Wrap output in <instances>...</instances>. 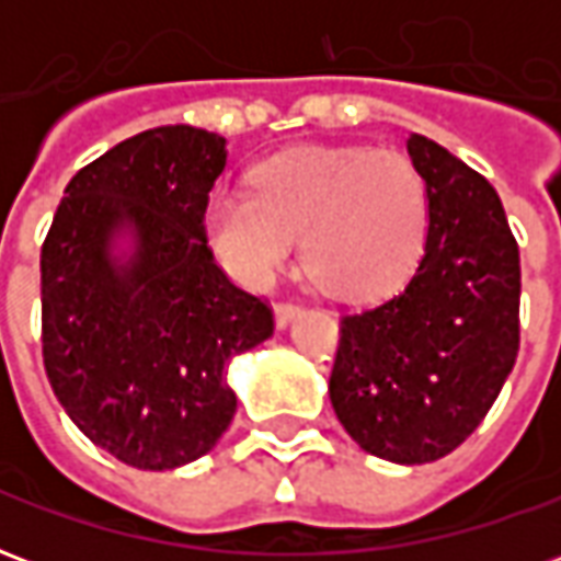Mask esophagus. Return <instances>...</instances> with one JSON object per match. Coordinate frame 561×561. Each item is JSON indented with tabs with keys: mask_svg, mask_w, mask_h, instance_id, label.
Instances as JSON below:
<instances>
[{
	"mask_svg": "<svg viewBox=\"0 0 561 561\" xmlns=\"http://www.w3.org/2000/svg\"><path fill=\"white\" fill-rule=\"evenodd\" d=\"M297 316H300V306L297 304H276V309H273V318H276V328L279 330L288 328Z\"/></svg>",
	"mask_w": 561,
	"mask_h": 561,
	"instance_id": "esophagus-1",
	"label": "esophagus"
}]
</instances>
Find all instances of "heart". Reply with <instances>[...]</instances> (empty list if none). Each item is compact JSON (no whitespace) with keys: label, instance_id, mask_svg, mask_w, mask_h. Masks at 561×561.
Instances as JSON below:
<instances>
[{"label":"heart","instance_id":"obj_1","mask_svg":"<svg viewBox=\"0 0 561 561\" xmlns=\"http://www.w3.org/2000/svg\"><path fill=\"white\" fill-rule=\"evenodd\" d=\"M204 233L249 288L273 282L304 233V264L342 297H373L409 273L426 233V183L390 149H300L264 161L255 192L216 188Z\"/></svg>","mask_w":561,"mask_h":561}]
</instances>
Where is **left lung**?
<instances>
[{
    "mask_svg": "<svg viewBox=\"0 0 561 561\" xmlns=\"http://www.w3.org/2000/svg\"><path fill=\"white\" fill-rule=\"evenodd\" d=\"M426 233L412 276L385 304L342 318L333 412L373 457L421 466L469 438L519 352V249L495 188L435 140L412 135Z\"/></svg>",
    "mask_w": 561,
    "mask_h": 561,
    "instance_id": "1",
    "label": "left lung"
}]
</instances>
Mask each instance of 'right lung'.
I'll return each mask as SVG.
<instances>
[{"label": "right lung", "instance_id": "add662e5", "mask_svg": "<svg viewBox=\"0 0 561 561\" xmlns=\"http://www.w3.org/2000/svg\"><path fill=\"white\" fill-rule=\"evenodd\" d=\"M228 140L140 131L71 176L42 249L44 369L92 445L144 471L209 454L237 412L228 364L273 312L209 252L204 204Z\"/></svg>", "mask_w": 561, "mask_h": 561}]
</instances>
